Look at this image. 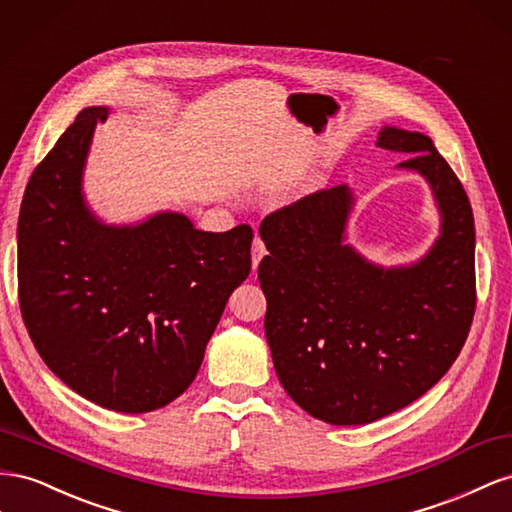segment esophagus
<instances>
[{"label":"esophagus","mask_w":512,"mask_h":512,"mask_svg":"<svg viewBox=\"0 0 512 512\" xmlns=\"http://www.w3.org/2000/svg\"><path fill=\"white\" fill-rule=\"evenodd\" d=\"M251 255H253V268H257V266H259V261H261V257L266 255V244H264V240H261L259 236H255V240H253Z\"/></svg>","instance_id":"esophagus-1"}]
</instances>
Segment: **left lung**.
<instances>
[{
  "mask_svg": "<svg viewBox=\"0 0 512 512\" xmlns=\"http://www.w3.org/2000/svg\"><path fill=\"white\" fill-rule=\"evenodd\" d=\"M399 167L431 184L442 233L410 268L369 264L343 231L354 195L332 186L264 218L259 264L266 339L285 392L330 425H367L414 403L457 360L476 311L474 214L463 184L422 133L384 128Z\"/></svg>",
  "mask_w": 512,
  "mask_h": 512,
  "instance_id": "8db88e82",
  "label": "left lung"
}]
</instances>
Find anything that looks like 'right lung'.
Returning <instances> with one entry per match:
<instances>
[{
	"label": "right lung",
	"instance_id": "add662e5",
	"mask_svg": "<svg viewBox=\"0 0 512 512\" xmlns=\"http://www.w3.org/2000/svg\"><path fill=\"white\" fill-rule=\"evenodd\" d=\"M105 118L107 107L83 109L27 182L19 304L40 358L68 388L143 414L193 384L231 291L251 272L253 229L199 231L178 212L102 225L81 175Z\"/></svg>",
	"mask_w": 512,
	"mask_h": 512
}]
</instances>
